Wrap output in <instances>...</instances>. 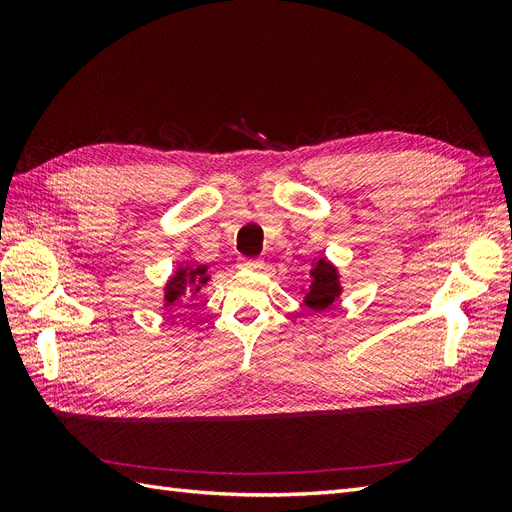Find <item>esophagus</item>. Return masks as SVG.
Listing matches in <instances>:
<instances>
[{"label":"esophagus","mask_w":512,"mask_h":512,"mask_svg":"<svg viewBox=\"0 0 512 512\" xmlns=\"http://www.w3.org/2000/svg\"><path fill=\"white\" fill-rule=\"evenodd\" d=\"M239 267L247 269V271H260L262 267H265V262H262L260 258H241Z\"/></svg>","instance_id":"34e87169"}]
</instances>
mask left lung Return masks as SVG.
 <instances>
[{
    "label": "left lung",
    "mask_w": 512,
    "mask_h": 512,
    "mask_svg": "<svg viewBox=\"0 0 512 512\" xmlns=\"http://www.w3.org/2000/svg\"><path fill=\"white\" fill-rule=\"evenodd\" d=\"M342 292V280H339V271L333 262L324 256L314 258L309 267V286L303 290V305L312 312H324Z\"/></svg>",
    "instance_id": "left-lung-1"
}]
</instances>
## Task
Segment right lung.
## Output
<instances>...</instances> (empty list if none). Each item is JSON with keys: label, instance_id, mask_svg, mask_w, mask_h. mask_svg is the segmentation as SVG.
Here are the masks:
<instances>
[{"label": "right lung", "instance_id": "1", "mask_svg": "<svg viewBox=\"0 0 512 512\" xmlns=\"http://www.w3.org/2000/svg\"><path fill=\"white\" fill-rule=\"evenodd\" d=\"M207 269V265H198V262H185V265H179L164 286V307H173L181 303L188 294L194 297L196 292H200V288L207 286V282L211 280Z\"/></svg>", "mask_w": 512, "mask_h": 512}]
</instances>
